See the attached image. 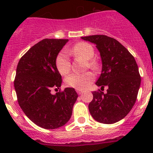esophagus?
Wrapping results in <instances>:
<instances>
[{
    "instance_id": "1",
    "label": "esophagus",
    "mask_w": 153,
    "mask_h": 153,
    "mask_svg": "<svg viewBox=\"0 0 153 153\" xmlns=\"http://www.w3.org/2000/svg\"><path fill=\"white\" fill-rule=\"evenodd\" d=\"M76 92H78V95H81V94H82L83 92H84V91L81 90V89H76Z\"/></svg>"
}]
</instances>
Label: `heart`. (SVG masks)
Returning <instances> with one entry per match:
<instances>
[{
    "mask_svg": "<svg viewBox=\"0 0 153 153\" xmlns=\"http://www.w3.org/2000/svg\"><path fill=\"white\" fill-rule=\"evenodd\" d=\"M70 51L75 56L80 57L87 61L89 67L92 69L96 68V63L92 60L95 55L94 49L92 45L85 42L78 43L71 49ZM55 66L61 75H66L70 72V60L64 51H61L56 56ZM93 81L94 75L92 72H86L84 74L73 73L66 78L65 84L69 87L77 89H84L90 85Z\"/></svg>",
    "mask_w": 153,
    "mask_h": 153,
    "instance_id": "heart-1",
    "label": "heart"
}]
</instances>
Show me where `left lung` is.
<instances>
[{
  "mask_svg": "<svg viewBox=\"0 0 153 153\" xmlns=\"http://www.w3.org/2000/svg\"><path fill=\"white\" fill-rule=\"evenodd\" d=\"M95 44L101 55L102 69L95 84L107 86V92H92L89 111L98 122L111 124L121 121L136 101L141 76L134 57L117 40L104 35L81 37Z\"/></svg>",
  "mask_w": 153,
  "mask_h": 153,
  "instance_id": "obj_1",
  "label": "left lung"
}]
</instances>
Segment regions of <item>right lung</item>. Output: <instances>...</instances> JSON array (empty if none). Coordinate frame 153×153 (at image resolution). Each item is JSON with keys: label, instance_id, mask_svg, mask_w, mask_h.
I'll use <instances>...</instances> for the list:
<instances>
[{"label": "right lung", "instance_id": "1", "mask_svg": "<svg viewBox=\"0 0 153 153\" xmlns=\"http://www.w3.org/2000/svg\"><path fill=\"white\" fill-rule=\"evenodd\" d=\"M68 41L42 40L23 55L16 69L14 86L18 104L34 124L44 129H58L67 124L78 98L74 88L51 93L52 88L61 86L55 58Z\"/></svg>", "mask_w": 153, "mask_h": 153}]
</instances>
